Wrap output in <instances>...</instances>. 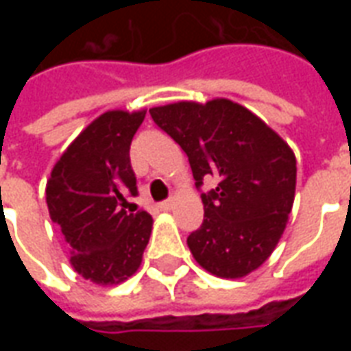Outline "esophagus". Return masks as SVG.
<instances>
[{
	"label": "esophagus",
	"instance_id": "34e87169",
	"mask_svg": "<svg viewBox=\"0 0 351 351\" xmlns=\"http://www.w3.org/2000/svg\"><path fill=\"white\" fill-rule=\"evenodd\" d=\"M173 203H175V201H173V197L167 199V201H161L160 208L161 210H171V208H173Z\"/></svg>",
	"mask_w": 351,
	"mask_h": 351
}]
</instances>
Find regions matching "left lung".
Wrapping results in <instances>:
<instances>
[{
  "instance_id": "obj_1",
  "label": "left lung",
  "mask_w": 351,
  "mask_h": 351,
  "mask_svg": "<svg viewBox=\"0 0 351 351\" xmlns=\"http://www.w3.org/2000/svg\"><path fill=\"white\" fill-rule=\"evenodd\" d=\"M158 128L180 145L201 188L205 220L188 237L193 258L220 278H243L267 261L291 213L293 150L276 131L229 99L178 101L150 108Z\"/></svg>"
}]
</instances>
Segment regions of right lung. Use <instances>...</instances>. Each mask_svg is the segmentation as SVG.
Masks as SVG:
<instances>
[{
	"label": "right lung",
	"mask_w": 351,
	"mask_h": 351,
	"mask_svg": "<svg viewBox=\"0 0 351 351\" xmlns=\"http://www.w3.org/2000/svg\"><path fill=\"white\" fill-rule=\"evenodd\" d=\"M146 110H107L67 146L47 182L50 220L64 233L69 263L82 278L114 286L143 261L152 216L128 213L137 195L130 146Z\"/></svg>",
	"instance_id": "1"
}]
</instances>
